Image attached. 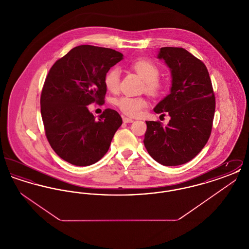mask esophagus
<instances>
[{"label":"esophagus","instance_id":"34e87169","mask_svg":"<svg viewBox=\"0 0 249 249\" xmlns=\"http://www.w3.org/2000/svg\"><path fill=\"white\" fill-rule=\"evenodd\" d=\"M123 122L124 123H131V122H133V119L127 118V117H123Z\"/></svg>","mask_w":249,"mask_h":249}]
</instances>
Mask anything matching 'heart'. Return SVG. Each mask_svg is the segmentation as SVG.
<instances>
[{
	"label": "heart",
	"mask_w": 249,
	"mask_h": 249,
	"mask_svg": "<svg viewBox=\"0 0 249 249\" xmlns=\"http://www.w3.org/2000/svg\"><path fill=\"white\" fill-rule=\"evenodd\" d=\"M131 67L144 80L143 90H145V92L154 96L160 93L162 90V84L159 80L160 71L156 63L148 59H137L131 64ZM119 77L120 73L117 67H112L106 73L105 85L109 91H118ZM116 106L125 115L137 117L141 114L142 109L147 106V102L142 97L124 95L116 101Z\"/></svg>",
	"instance_id": "b5f03b06"
}]
</instances>
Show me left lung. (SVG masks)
<instances>
[{
	"label": "left lung",
	"instance_id": "left-lung-1",
	"mask_svg": "<svg viewBox=\"0 0 249 249\" xmlns=\"http://www.w3.org/2000/svg\"><path fill=\"white\" fill-rule=\"evenodd\" d=\"M172 72L171 93L154 108L155 113L171 119L167 126L160 121H145L143 143L156 161L164 166L189 162L206 144L213 127L215 98L205 64L182 48H160Z\"/></svg>",
	"mask_w": 249,
	"mask_h": 249
}]
</instances>
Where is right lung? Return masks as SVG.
<instances>
[{"label":"right lung","instance_id":"add662e5","mask_svg":"<svg viewBox=\"0 0 249 249\" xmlns=\"http://www.w3.org/2000/svg\"><path fill=\"white\" fill-rule=\"evenodd\" d=\"M123 55L111 48L83 45L71 49L50 68L41 93V115L48 142L72 165H91L107 154L122 124L107 108L99 119L89 111L105 103V76Z\"/></svg>","mask_w":249,"mask_h":249}]
</instances>
